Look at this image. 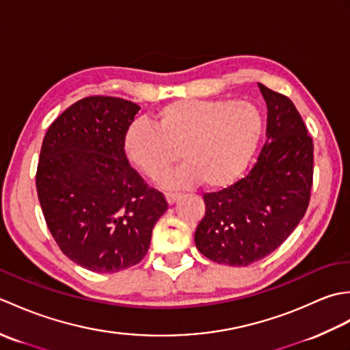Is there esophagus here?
<instances>
[{
	"instance_id": "1",
	"label": "esophagus",
	"mask_w": 350,
	"mask_h": 350,
	"mask_svg": "<svg viewBox=\"0 0 350 350\" xmlns=\"http://www.w3.org/2000/svg\"><path fill=\"white\" fill-rule=\"evenodd\" d=\"M179 198H180V194H174V192H168V194H165V200L168 204H174Z\"/></svg>"
}]
</instances>
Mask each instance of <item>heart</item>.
I'll use <instances>...</instances> for the list:
<instances>
[{
    "instance_id": "heart-1",
    "label": "heart",
    "mask_w": 350,
    "mask_h": 350,
    "mask_svg": "<svg viewBox=\"0 0 350 350\" xmlns=\"http://www.w3.org/2000/svg\"><path fill=\"white\" fill-rule=\"evenodd\" d=\"M153 124L135 122L123 135V150L133 167L158 179L180 159L167 188L203 182L222 189L241 179L254 158L263 117L254 103L234 99H183L161 107Z\"/></svg>"
}]
</instances>
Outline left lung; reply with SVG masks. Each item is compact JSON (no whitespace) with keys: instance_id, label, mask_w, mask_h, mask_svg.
<instances>
[{"instance_id":"obj_1","label":"left lung","mask_w":350,"mask_h":350,"mask_svg":"<svg viewBox=\"0 0 350 350\" xmlns=\"http://www.w3.org/2000/svg\"><path fill=\"white\" fill-rule=\"evenodd\" d=\"M266 144L248 176L204 194L196 245L212 262L248 266L269 256L304 218L313 185V139L287 96L258 84Z\"/></svg>"}]
</instances>
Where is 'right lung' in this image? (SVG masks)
<instances>
[{
  "label": "right lung",
  "instance_id": "right-lung-1",
  "mask_svg": "<svg viewBox=\"0 0 350 350\" xmlns=\"http://www.w3.org/2000/svg\"><path fill=\"white\" fill-rule=\"evenodd\" d=\"M141 108L90 96L73 103L43 138L36 187L64 256L93 272H118L147 254L167 202L131 167L123 135Z\"/></svg>",
  "mask_w": 350,
  "mask_h": 350
}]
</instances>
